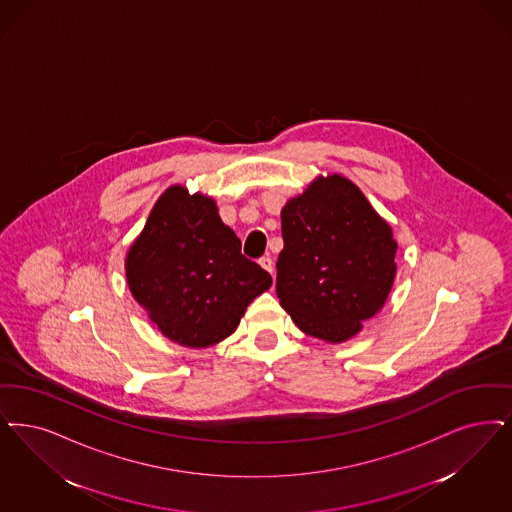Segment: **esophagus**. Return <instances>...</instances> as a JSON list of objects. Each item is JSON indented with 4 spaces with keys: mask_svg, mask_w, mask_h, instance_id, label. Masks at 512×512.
Segmentation results:
<instances>
[{
    "mask_svg": "<svg viewBox=\"0 0 512 512\" xmlns=\"http://www.w3.org/2000/svg\"><path fill=\"white\" fill-rule=\"evenodd\" d=\"M259 265L263 266L266 272H270V274H272V270H274V263H272V259H270V257H261V259H259Z\"/></svg>",
    "mask_w": 512,
    "mask_h": 512,
    "instance_id": "34e87169",
    "label": "esophagus"
}]
</instances>
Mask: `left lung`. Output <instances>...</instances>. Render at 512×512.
<instances>
[{"mask_svg": "<svg viewBox=\"0 0 512 512\" xmlns=\"http://www.w3.org/2000/svg\"><path fill=\"white\" fill-rule=\"evenodd\" d=\"M276 295L307 335L347 341L379 312L396 274V242L356 184L320 177L282 209Z\"/></svg>", "mask_w": 512, "mask_h": 512, "instance_id": "obj_1", "label": "left lung"}]
</instances>
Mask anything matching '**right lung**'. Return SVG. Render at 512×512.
Listing matches in <instances>:
<instances>
[{
  "mask_svg": "<svg viewBox=\"0 0 512 512\" xmlns=\"http://www.w3.org/2000/svg\"><path fill=\"white\" fill-rule=\"evenodd\" d=\"M133 297L165 337L184 347L223 341L272 278L242 255L211 198L171 186L125 261Z\"/></svg>",
  "mask_w": 512,
  "mask_h": 512,
  "instance_id": "1",
  "label": "right lung"
}]
</instances>
